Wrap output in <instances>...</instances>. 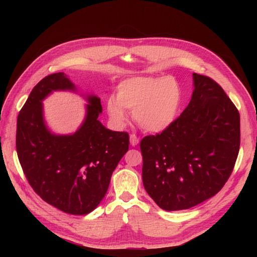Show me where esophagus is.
I'll use <instances>...</instances> for the list:
<instances>
[{"label": "esophagus", "mask_w": 257, "mask_h": 257, "mask_svg": "<svg viewBox=\"0 0 257 257\" xmlns=\"http://www.w3.org/2000/svg\"><path fill=\"white\" fill-rule=\"evenodd\" d=\"M130 142H131V145L135 147L139 144V138L135 135V134H131L130 135Z\"/></svg>", "instance_id": "1"}]
</instances>
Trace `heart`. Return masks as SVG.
I'll return each instance as SVG.
<instances>
[{
    "label": "heart",
    "instance_id": "heart-1",
    "mask_svg": "<svg viewBox=\"0 0 257 257\" xmlns=\"http://www.w3.org/2000/svg\"><path fill=\"white\" fill-rule=\"evenodd\" d=\"M182 102V89L172 77H132L119 83L115 97L107 100L112 121L123 125L127 111L133 112L138 126L160 133L175 122Z\"/></svg>",
    "mask_w": 257,
    "mask_h": 257
}]
</instances>
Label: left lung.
<instances>
[{
  "label": "left lung",
  "mask_w": 257,
  "mask_h": 257,
  "mask_svg": "<svg viewBox=\"0 0 257 257\" xmlns=\"http://www.w3.org/2000/svg\"><path fill=\"white\" fill-rule=\"evenodd\" d=\"M188 107L161 134L142 139L143 182L157 205L184 210L220 192L240 147L239 111L221 85L193 74Z\"/></svg>",
  "instance_id": "left-lung-1"
}]
</instances>
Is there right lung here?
I'll return each mask as SVG.
<instances>
[{
	"label": "right lung",
	"mask_w": 257,
	"mask_h": 257,
	"mask_svg": "<svg viewBox=\"0 0 257 257\" xmlns=\"http://www.w3.org/2000/svg\"><path fill=\"white\" fill-rule=\"evenodd\" d=\"M59 90H76L64 73L45 77L30 93L17 119V154L37 195L61 211L83 215L104 198L113 170L128 150L130 136L99 122L102 105L95 95L88 96L85 119L74 134H52L42 102Z\"/></svg>",
	"instance_id": "add662e5"
}]
</instances>
